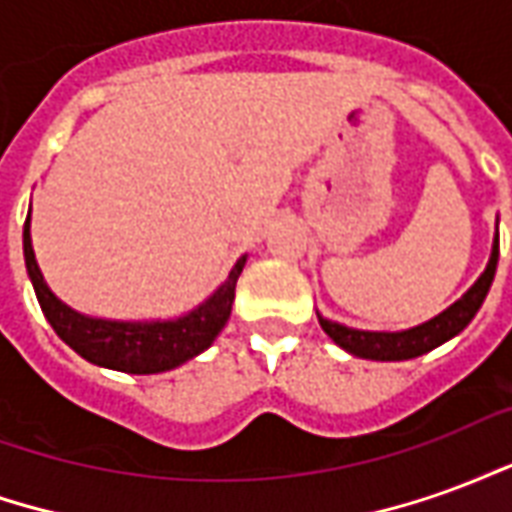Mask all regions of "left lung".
I'll return each mask as SVG.
<instances>
[{
	"mask_svg": "<svg viewBox=\"0 0 512 512\" xmlns=\"http://www.w3.org/2000/svg\"><path fill=\"white\" fill-rule=\"evenodd\" d=\"M496 263H499V233L494 238L491 260H488V266H485V271L472 288L466 290L461 299L455 301L452 307H447L441 315L430 318L428 323H419L414 329H406V332H359V329H348L343 323L326 321L321 315H318V321H321L323 332L329 334L340 348H345L348 354L362 356V359H376V362L414 359V356L428 354L433 348H439L441 343L452 340L455 334H461L472 323L477 310L483 307L488 290H491Z\"/></svg>",
	"mask_w": 512,
	"mask_h": 512,
	"instance_id": "left-lung-1",
	"label": "left lung"
}]
</instances>
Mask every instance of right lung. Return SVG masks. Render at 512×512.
I'll use <instances>...</instances> for the list:
<instances>
[{
	"mask_svg": "<svg viewBox=\"0 0 512 512\" xmlns=\"http://www.w3.org/2000/svg\"><path fill=\"white\" fill-rule=\"evenodd\" d=\"M24 260H27V274L40 301V310L62 343L71 345L76 354L93 365L134 373V376H150V373H164L189 362L216 340V334L222 332L233 310L235 282L244 271L246 255L235 263L230 277L224 279L211 299L202 301L197 310L175 321L150 323L87 318L82 312L71 310L68 304H62L40 274L38 260L32 252V238H29V216L24 222Z\"/></svg>",
	"mask_w": 512,
	"mask_h": 512,
	"instance_id": "add662e5",
	"label": "right lung"
}]
</instances>
